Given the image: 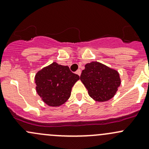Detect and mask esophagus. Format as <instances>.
Here are the masks:
<instances>
[{"label": "esophagus", "mask_w": 149, "mask_h": 149, "mask_svg": "<svg viewBox=\"0 0 149 149\" xmlns=\"http://www.w3.org/2000/svg\"><path fill=\"white\" fill-rule=\"evenodd\" d=\"M76 74H78L79 76H81V70L80 69H79V70H76Z\"/></svg>", "instance_id": "34e87169"}]
</instances>
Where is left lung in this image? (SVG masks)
Instances as JSON below:
<instances>
[{"label":"left lung","instance_id":"left-lung-1","mask_svg":"<svg viewBox=\"0 0 149 149\" xmlns=\"http://www.w3.org/2000/svg\"><path fill=\"white\" fill-rule=\"evenodd\" d=\"M80 79L88 90V95L97 102H106L112 99L121 84L116 70L99 62L87 63Z\"/></svg>","mask_w":149,"mask_h":149}]
</instances>
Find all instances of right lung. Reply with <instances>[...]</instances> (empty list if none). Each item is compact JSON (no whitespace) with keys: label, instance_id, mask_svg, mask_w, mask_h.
<instances>
[{"label":"right lung","instance_id":"obj_1","mask_svg":"<svg viewBox=\"0 0 149 149\" xmlns=\"http://www.w3.org/2000/svg\"><path fill=\"white\" fill-rule=\"evenodd\" d=\"M79 79L77 74L70 71L68 66L54 62L37 73L36 90L47 105L61 106L68 100L72 87Z\"/></svg>","mask_w":149,"mask_h":149}]
</instances>
